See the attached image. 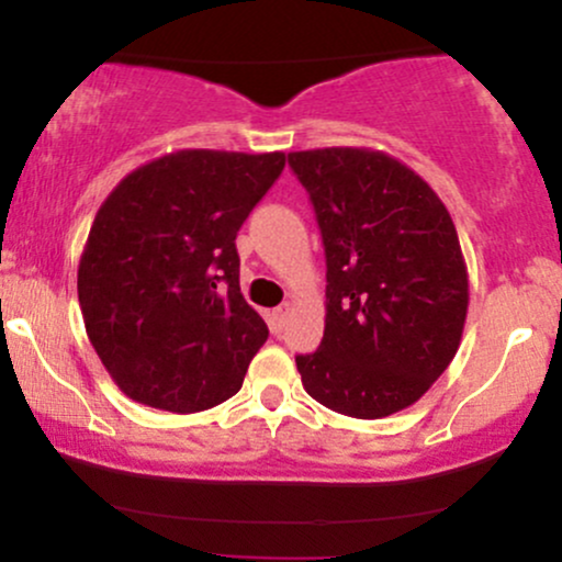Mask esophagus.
Wrapping results in <instances>:
<instances>
[{
    "mask_svg": "<svg viewBox=\"0 0 562 562\" xmlns=\"http://www.w3.org/2000/svg\"><path fill=\"white\" fill-rule=\"evenodd\" d=\"M288 317H290V303H282V306L274 308V312H272V327H274L277 333L285 330Z\"/></svg>",
    "mask_w": 562,
    "mask_h": 562,
    "instance_id": "obj_1",
    "label": "esophagus"
}]
</instances>
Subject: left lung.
<instances>
[{"label": "left lung", "instance_id": "8db88e82", "mask_svg": "<svg viewBox=\"0 0 562 562\" xmlns=\"http://www.w3.org/2000/svg\"><path fill=\"white\" fill-rule=\"evenodd\" d=\"M327 261L325 335L299 353L301 383L340 415L415 404L460 348L468 269L454 222L425 179L367 147L288 153Z\"/></svg>", "mask_w": 562, "mask_h": 562}]
</instances>
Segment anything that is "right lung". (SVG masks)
Here are the masks:
<instances>
[{
  "mask_svg": "<svg viewBox=\"0 0 562 562\" xmlns=\"http://www.w3.org/2000/svg\"><path fill=\"white\" fill-rule=\"evenodd\" d=\"M285 153L179 150L121 179L89 229L79 303L121 391L200 412L240 391L267 322L240 293L235 237Z\"/></svg>",
  "mask_w": 562,
  "mask_h": 562,
  "instance_id": "1",
  "label": "right lung"
}]
</instances>
